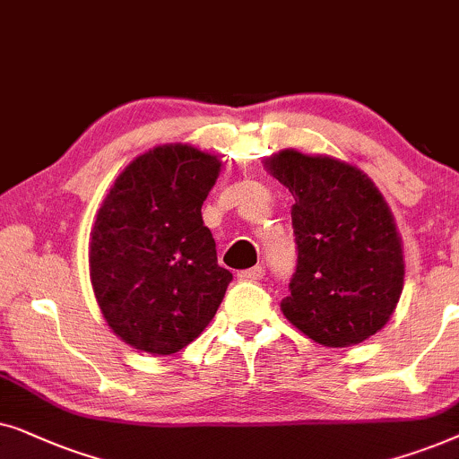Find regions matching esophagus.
<instances>
[{"label": "esophagus", "mask_w": 459, "mask_h": 459, "mask_svg": "<svg viewBox=\"0 0 459 459\" xmlns=\"http://www.w3.org/2000/svg\"><path fill=\"white\" fill-rule=\"evenodd\" d=\"M241 279H247V281H260L264 277V266H254V268H247V271H241L239 273Z\"/></svg>", "instance_id": "obj_1"}]
</instances>
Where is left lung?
<instances>
[{"label": "left lung", "mask_w": 459, "mask_h": 459, "mask_svg": "<svg viewBox=\"0 0 459 459\" xmlns=\"http://www.w3.org/2000/svg\"><path fill=\"white\" fill-rule=\"evenodd\" d=\"M264 168L296 199L298 268L281 300L285 319L316 344H361L386 325L403 291L393 212L369 176L342 159L283 149Z\"/></svg>", "instance_id": "1"}]
</instances>
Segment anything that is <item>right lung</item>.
<instances>
[{"label":"right lung","mask_w":459,"mask_h":459,"mask_svg":"<svg viewBox=\"0 0 459 459\" xmlns=\"http://www.w3.org/2000/svg\"><path fill=\"white\" fill-rule=\"evenodd\" d=\"M220 168L197 146H155L115 178L96 213L91 290L111 332L140 352L172 354L199 338L233 279L201 218Z\"/></svg>","instance_id":"obj_1"}]
</instances>
